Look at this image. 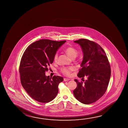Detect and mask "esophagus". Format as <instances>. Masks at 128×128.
<instances>
[{
    "instance_id": "34e87169",
    "label": "esophagus",
    "mask_w": 128,
    "mask_h": 128,
    "mask_svg": "<svg viewBox=\"0 0 128 128\" xmlns=\"http://www.w3.org/2000/svg\"><path fill=\"white\" fill-rule=\"evenodd\" d=\"M70 79H69V78H64V81H65V82H66V81H69V80H70Z\"/></svg>"
}]
</instances>
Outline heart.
<instances>
[{"mask_svg":"<svg viewBox=\"0 0 128 128\" xmlns=\"http://www.w3.org/2000/svg\"><path fill=\"white\" fill-rule=\"evenodd\" d=\"M65 52L67 53V54L72 58H75L77 56L78 53L76 48L72 46L67 47L65 48ZM58 57V52H56L55 53L54 56V61H56L57 60ZM73 70L74 68L73 67H63L61 69V71L62 73L66 76H70V75L71 71Z\"/></svg>","mask_w":128,"mask_h":128,"instance_id":"1","label":"heart"}]
</instances>
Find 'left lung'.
I'll list each match as a JSON object with an SVG mask.
<instances>
[{"label": "left lung", "instance_id": "obj_1", "mask_svg": "<svg viewBox=\"0 0 128 128\" xmlns=\"http://www.w3.org/2000/svg\"><path fill=\"white\" fill-rule=\"evenodd\" d=\"M80 44L84 54L78 77L86 80L78 82L74 90L76 98L86 104L94 103L104 94L111 76V67L107 55L98 44L86 39L74 41Z\"/></svg>", "mask_w": 128, "mask_h": 128}]
</instances>
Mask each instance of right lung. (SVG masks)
<instances>
[{
  "instance_id": "right-lung-1",
  "label": "right lung",
  "mask_w": 128,
  "mask_h": 128,
  "mask_svg": "<svg viewBox=\"0 0 128 128\" xmlns=\"http://www.w3.org/2000/svg\"><path fill=\"white\" fill-rule=\"evenodd\" d=\"M66 42L39 40L28 46L21 58L19 72L22 86L30 96L38 102H50L58 93V86L63 81V78L54 76L50 78L45 72L53 62L57 50Z\"/></svg>"
}]
</instances>
